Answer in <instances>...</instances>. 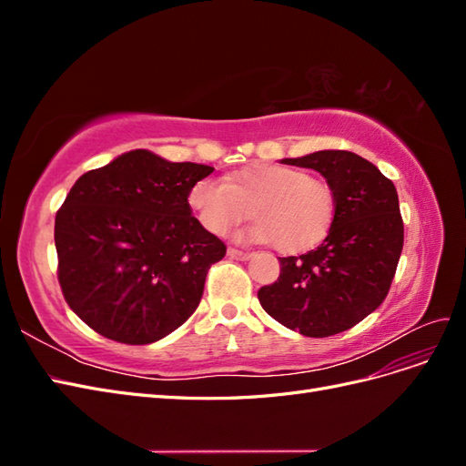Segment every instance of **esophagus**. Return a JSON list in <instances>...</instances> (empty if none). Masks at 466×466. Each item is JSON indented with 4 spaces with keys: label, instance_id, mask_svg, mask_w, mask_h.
<instances>
[{
    "label": "esophagus",
    "instance_id": "1",
    "mask_svg": "<svg viewBox=\"0 0 466 466\" xmlns=\"http://www.w3.org/2000/svg\"><path fill=\"white\" fill-rule=\"evenodd\" d=\"M228 257L235 258V260H248L252 255H250V252H245V250H238V248L229 247L228 248Z\"/></svg>",
    "mask_w": 466,
    "mask_h": 466
}]
</instances>
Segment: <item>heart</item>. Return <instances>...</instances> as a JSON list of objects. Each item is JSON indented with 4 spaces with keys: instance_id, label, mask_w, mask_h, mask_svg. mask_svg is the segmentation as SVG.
Here are the masks:
<instances>
[{
    "instance_id": "1",
    "label": "heart",
    "mask_w": 466,
    "mask_h": 466,
    "mask_svg": "<svg viewBox=\"0 0 466 466\" xmlns=\"http://www.w3.org/2000/svg\"><path fill=\"white\" fill-rule=\"evenodd\" d=\"M188 202L202 228L219 237L252 214L257 221L238 238L274 243L286 255L317 247L327 237L336 211L334 190L327 180L276 163L243 167L225 178V185L202 178L192 187Z\"/></svg>"
}]
</instances>
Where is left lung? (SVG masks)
<instances>
[{"label":"left lung","mask_w":466,"mask_h":466,"mask_svg":"<svg viewBox=\"0 0 466 466\" xmlns=\"http://www.w3.org/2000/svg\"><path fill=\"white\" fill-rule=\"evenodd\" d=\"M281 163L315 168L334 190L327 238L279 258V278L258 289L264 311L289 330L327 338L356 327L385 301L404 243L392 180L360 155L324 149Z\"/></svg>","instance_id":"obj_1"}]
</instances>
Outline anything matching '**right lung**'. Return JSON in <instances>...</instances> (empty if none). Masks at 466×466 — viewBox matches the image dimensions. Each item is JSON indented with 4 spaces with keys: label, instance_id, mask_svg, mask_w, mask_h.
I'll return each mask as SVG.
<instances>
[{
    "label": "right lung",
    "instance_id": "right-lung-1",
    "mask_svg": "<svg viewBox=\"0 0 466 466\" xmlns=\"http://www.w3.org/2000/svg\"><path fill=\"white\" fill-rule=\"evenodd\" d=\"M211 171L136 149L76 180L56 214L54 243L64 299L87 327L142 346L196 311L209 266L228 250L188 204Z\"/></svg>",
    "mask_w": 466,
    "mask_h": 466
}]
</instances>
